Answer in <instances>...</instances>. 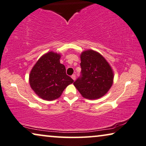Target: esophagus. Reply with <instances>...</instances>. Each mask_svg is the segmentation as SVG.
I'll use <instances>...</instances> for the list:
<instances>
[{"instance_id":"esophagus-1","label":"esophagus","mask_w":146,"mask_h":146,"mask_svg":"<svg viewBox=\"0 0 146 146\" xmlns=\"http://www.w3.org/2000/svg\"><path fill=\"white\" fill-rule=\"evenodd\" d=\"M71 78L73 79V80H75V78H76V75H75V74L72 75H71Z\"/></svg>"}]
</instances>
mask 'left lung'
<instances>
[{
    "label": "left lung",
    "mask_w": 146,
    "mask_h": 146,
    "mask_svg": "<svg viewBox=\"0 0 146 146\" xmlns=\"http://www.w3.org/2000/svg\"><path fill=\"white\" fill-rule=\"evenodd\" d=\"M81 75L73 83L83 98L96 100L110 90L113 81V72L106 59L93 50L81 54Z\"/></svg>",
    "instance_id": "obj_1"
}]
</instances>
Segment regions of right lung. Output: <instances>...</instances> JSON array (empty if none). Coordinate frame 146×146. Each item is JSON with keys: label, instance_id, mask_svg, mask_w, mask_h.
Wrapping results in <instances>:
<instances>
[{"label": "right lung", "instance_id": "1", "mask_svg": "<svg viewBox=\"0 0 146 146\" xmlns=\"http://www.w3.org/2000/svg\"><path fill=\"white\" fill-rule=\"evenodd\" d=\"M61 55L50 51L40 57L31 69L29 83L40 98L52 101L58 99L73 79L66 74L64 65L60 63Z\"/></svg>", "mask_w": 146, "mask_h": 146}]
</instances>
